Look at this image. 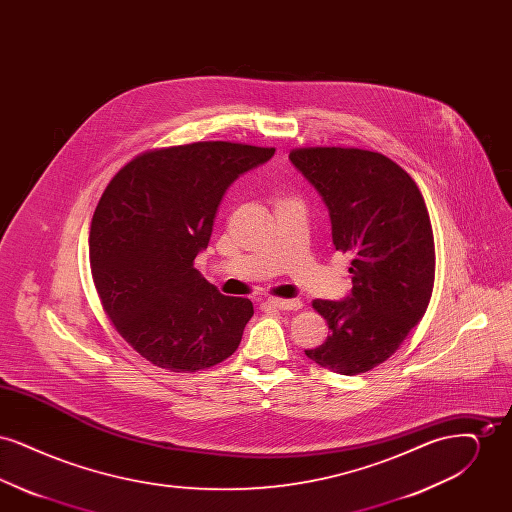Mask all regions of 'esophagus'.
<instances>
[{
    "instance_id": "esophagus-1",
    "label": "esophagus",
    "mask_w": 512,
    "mask_h": 512,
    "mask_svg": "<svg viewBox=\"0 0 512 512\" xmlns=\"http://www.w3.org/2000/svg\"><path fill=\"white\" fill-rule=\"evenodd\" d=\"M268 305L280 311H297L303 307L299 299H268Z\"/></svg>"
}]
</instances>
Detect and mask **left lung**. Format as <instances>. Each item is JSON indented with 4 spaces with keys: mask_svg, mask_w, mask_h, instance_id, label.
<instances>
[{
    "mask_svg": "<svg viewBox=\"0 0 512 512\" xmlns=\"http://www.w3.org/2000/svg\"><path fill=\"white\" fill-rule=\"evenodd\" d=\"M290 161L322 197L332 242L351 259V293L315 299L330 336L305 355L338 374L384 363L424 317L436 274L432 222L413 178L382 153L293 149Z\"/></svg>",
    "mask_w": 512,
    "mask_h": 512,
    "instance_id": "8db88e82",
    "label": "left lung"
}]
</instances>
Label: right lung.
I'll return each mask as SVG.
<instances>
[{
    "label": "right lung",
    "mask_w": 512,
    "mask_h": 512,
    "mask_svg": "<svg viewBox=\"0 0 512 512\" xmlns=\"http://www.w3.org/2000/svg\"><path fill=\"white\" fill-rule=\"evenodd\" d=\"M274 151L230 142L147 151L101 195L90 228L94 284L117 332L149 363L195 372L238 349L253 305L222 295L194 259L230 184Z\"/></svg>",
    "instance_id": "add662e5"
}]
</instances>
